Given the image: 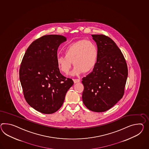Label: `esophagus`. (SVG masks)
<instances>
[{
	"label": "esophagus",
	"instance_id": "1",
	"mask_svg": "<svg viewBox=\"0 0 149 149\" xmlns=\"http://www.w3.org/2000/svg\"><path fill=\"white\" fill-rule=\"evenodd\" d=\"M74 83H75V84H76V83H78V82H80V79H74Z\"/></svg>",
	"mask_w": 149,
	"mask_h": 149
}]
</instances>
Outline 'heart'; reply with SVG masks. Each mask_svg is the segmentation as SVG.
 <instances>
[{
    "mask_svg": "<svg viewBox=\"0 0 149 149\" xmlns=\"http://www.w3.org/2000/svg\"><path fill=\"white\" fill-rule=\"evenodd\" d=\"M65 54L56 58V65L60 70L68 74L73 64L72 75L88 72L94 68L98 58L96 45L89 40H81L69 44L64 49Z\"/></svg>",
    "mask_w": 149,
    "mask_h": 149,
    "instance_id": "b5f03b06",
    "label": "heart"
}]
</instances>
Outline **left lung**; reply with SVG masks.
I'll return each instance as SVG.
<instances>
[{"mask_svg": "<svg viewBox=\"0 0 149 149\" xmlns=\"http://www.w3.org/2000/svg\"><path fill=\"white\" fill-rule=\"evenodd\" d=\"M98 58L93 71L82 79L84 104L91 111L104 112L123 97L128 75L127 64L115 42L103 34L91 35Z\"/></svg>", "mask_w": 149, "mask_h": 149, "instance_id": "8db88e82", "label": "left lung"}]
</instances>
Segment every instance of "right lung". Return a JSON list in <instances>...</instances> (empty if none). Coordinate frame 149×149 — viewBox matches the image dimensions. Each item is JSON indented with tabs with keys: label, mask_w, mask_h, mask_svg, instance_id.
Masks as SVG:
<instances>
[{
	"label": "right lung",
	"mask_w": 149,
	"mask_h": 149,
	"mask_svg": "<svg viewBox=\"0 0 149 149\" xmlns=\"http://www.w3.org/2000/svg\"><path fill=\"white\" fill-rule=\"evenodd\" d=\"M66 41L60 35H46L27 49L19 69V79L27 103L40 113L51 114L61 107L74 84L62 75L56 65L57 50Z\"/></svg>",
	"instance_id": "1"
}]
</instances>
